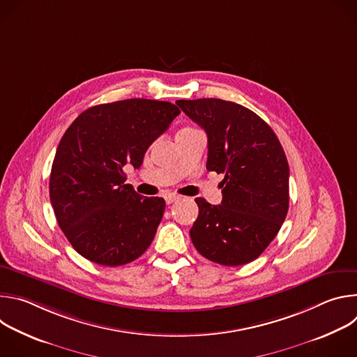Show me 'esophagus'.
<instances>
[{"instance_id": "obj_1", "label": "esophagus", "mask_w": 357, "mask_h": 357, "mask_svg": "<svg viewBox=\"0 0 357 357\" xmlns=\"http://www.w3.org/2000/svg\"><path fill=\"white\" fill-rule=\"evenodd\" d=\"M179 199H181V196L174 195V193H169V195L165 196V202L168 203V205H171V203H174V202H176V200H179Z\"/></svg>"}]
</instances>
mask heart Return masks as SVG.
Listing matches in <instances>:
<instances>
[{"mask_svg": "<svg viewBox=\"0 0 357 357\" xmlns=\"http://www.w3.org/2000/svg\"><path fill=\"white\" fill-rule=\"evenodd\" d=\"M186 128H190V127H186Z\"/></svg>", "mask_w": 357, "mask_h": 357, "instance_id": "heart-1", "label": "heart"}]
</instances>
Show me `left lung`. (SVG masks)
Here are the masks:
<instances>
[{"mask_svg":"<svg viewBox=\"0 0 357 357\" xmlns=\"http://www.w3.org/2000/svg\"><path fill=\"white\" fill-rule=\"evenodd\" d=\"M176 105L208 134V171L225 175L222 205L195 199L193 245L222 266L256 260L280 231L289 205V167L275 132L233 101L197 98Z\"/></svg>","mask_w":357,"mask_h":357,"instance_id":"obj_1","label":"left lung"}]
</instances>
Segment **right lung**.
<instances>
[{
	"instance_id": "right-lung-1",
	"label": "right lung",
	"mask_w": 357,
	"mask_h": 357,
	"mask_svg": "<svg viewBox=\"0 0 357 357\" xmlns=\"http://www.w3.org/2000/svg\"><path fill=\"white\" fill-rule=\"evenodd\" d=\"M181 110L169 101L128 98L84 110L63 134L49 179L59 227L84 259L117 267L149 247L165 200L144 197L124 167H141L148 146Z\"/></svg>"
}]
</instances>
